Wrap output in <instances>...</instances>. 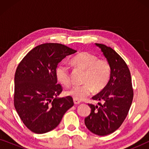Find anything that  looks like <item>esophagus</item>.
<instances>
[{"label": "esophagus", "instance_id": "1", "mask_svg": "<svg viewBox=\"0 0 149 149\" xmlns=\"http://www.w3.org/2000/svg\"><path fill=\"white\" fill-rule=\"evenodd\" d=\"M73 102H74V104H79L81 103L80 101L78 100H75V99L73 100Z\"/></svg>", "mask_w": 149, "mask_h": 149}]
</instances>
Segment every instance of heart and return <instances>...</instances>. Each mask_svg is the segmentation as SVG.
Returning a JSON list of instances; mask_svg holds the SVG:
<instances>
[{"instance_id":"b5f03b06","label":"heart","mask_w":149,"mask_h":149,"mask_svg":"<svg viewBox=\"0 0 149 149\" xmlns=\"http://www.w3.org/2000/svg\"><path fill=\"white\" fill-rule=\"evenodd\" d=\"M73 66L85 71L83 85H74L66 91V95L73 99L83 100L95 89L101 90L109 83L111 74L109 62L104 59H98L95 55L84 52L76 55L70 60ZM56 75L58 81L64 85L70 82V71L68 66L60 64L57 67Z\"/></svg>"}]
</instances>
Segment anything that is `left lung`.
Masks as SVG:
<instances>
[{"label": "left lung", "mask_w": 149, "mask_h": 149, "mask_svg": "<svg viewBox=\"0 0 149 149\" xmlns=\"http://www.w3.org/2000/svg\"><path fill=\"white\" fill-rule=\"evenodd\" d=\"M100 49L111 68L110 80L100 92L92 97L97 105L89 104L91 113L85 119L87 129L98 136L116 131L127 117L133 100L131 74L121 56L113 49L95 43Z\"/></svg>", "instance_id": "obj_1"}]
</instances>
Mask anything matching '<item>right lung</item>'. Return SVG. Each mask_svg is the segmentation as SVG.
Wrapping results in <instances>:
<instances>
[{
    "label": "right lung",
    "mask_w": 149,
    "mask_h": 149,
    "mask_svg": "<svg viewBox=\"0 0 149 149\" xmlns=\"http://www.w3.org/2000/svg\"><path fill=\"white\" fill-rule=\"evenodd\" d=\"M76 52L62 44L45 43L32 49L18 65L14 78V106L30 131H52L74 105L72 97H57L62 88L57 83L56 70L63 59Z\"/></svg>",
    "instance_id": "1"
}]
</instances>
